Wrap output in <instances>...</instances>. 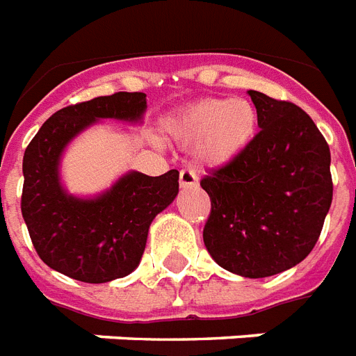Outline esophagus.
Returning a JSON list of instances; mask_svg holds the SVG:
<instances>
[{
    "label": "esophagus",
    "mask_w": 356,
    "mask_h": 356,
    "mask_svg": "<svg viewBox=\"0 0 356 356\" xmlns=\"http://www.w3.org/2000/svg\"><path fill=\"white\" fill-rule=\"evenodd\" d=\"M179 183H181L183 188H192V186L197 184V175H195L194 170L184 168V170H181V173H179Z\"/></svg>",
    "instance_id": "obj_1"
}]
</instances>
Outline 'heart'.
I'll return each instance as SVG.
<instances>
[{"label": "heart", "instance_id": "obj_1", "mask_svg": "<svg viewBox=\"0 0 356 356\" xmlns=\"http://www.w3.org/2000/svg\"><path fill=\"white\" fill-rule=\"evenodd\" d=\"M259 108L243 97H203L172 122L181 142H200L197 156L209 166H223L248 149L259 131Z\"/></svg>", "mask_w": 356, "mask_h": 356}]
</instances>
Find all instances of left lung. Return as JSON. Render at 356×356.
Wrapping results in <instances>:
<instances>
[{"label": "left lung", "mask_w": 356, "mask_h": 356, "mask_svg": "<svg viewBox=\"0 0 356 356\" xmlns=\"http://www.w3.org/2000/svg\"><path fill=\"white\" fill-rule=\"evenodd\" d=\"M260 114L254 140L211 170L203 242L218 264L260 279L299 264L314 249L332 203L329 144L303 108L249 90Z\"/></svg>", "instance_id": "left-lung-1"}]
</instances>
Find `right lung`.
I'll list each match as a JSON object with an SVG mask.
<instances>
[{
  "instance_id": "right-lung-1",
  "label": "right lung",
  "mask_w": 356,
  "mask_h": 356,
  "mask_svg": "<svg viewBox=\"0 0 356 356\" xmlns=\"http://www.w3.org/2000/svg\"><path fill=\"white\" fill-rule=\"evenodd\" d=\"M144 92H116L64 107L47 118L24 153L22 216L36 253L75 281L108 282L140 264L153 218L179 192V172L149 177L133 172L96 200L68 195L58 183V159L75 134L96 120L136 122Z\"/></svg>"
}]
</instances>
